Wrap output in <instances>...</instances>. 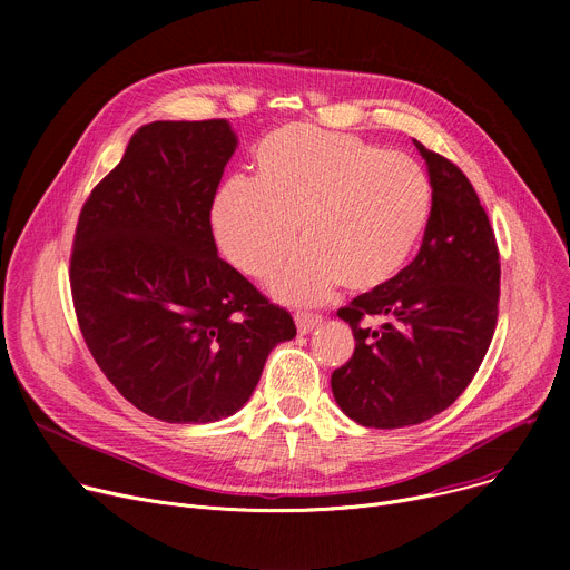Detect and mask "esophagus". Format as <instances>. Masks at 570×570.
Segmentation results:
<instances>
[{"label": "esophagus", "instance_id": "1", "mask_svg": "<svg viewBox=\"0 0 570 570\" xmlns=\"http://www.w3.org/2000/svg\"><path fill=\"white\" fill-rule=\"evenodd\" d=\"M321 321H323V318H321L318 314H303V312L295 314V325H297V333H301V335L312 333Z\"/></svg>", "mask_w": 570, "mask_h": 570}]
</instances>
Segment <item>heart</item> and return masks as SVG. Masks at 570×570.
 <instances>
[{"instance_id": "heart-1", "label": "heart", "mask_w": 570, "mask_h": 570, "mask_svg": "<svg viewBox=\"0 0 570 570\" xmlns=\"http://www.w3.org/2000/svg\"><path fill=\"white\" fill-rule=\"evenodd\" d=\"M256 177L219 189L213 228L222 254L249 277L269 279L284 303L314 305L340 284L363 293L391 284L421 247L432 219V183L406 155L309 125H288L256 145ZM298 228H294V224Z\"/></svg>"}]
</instances>
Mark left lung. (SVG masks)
I'll use <instances>...</instances> for the list:
<instances>
[{"mask_svg": "<svg viewBox=\"0 0 570 570\" xmlns=\"http://www.w3.org/2000/svg\"><path fill=\"white\" fill-rule=\"evenodd\" d=\"M413 142L434 196L421 252L391 284L337 312L355 351L333 372V395L351 421L376 430L451 406L481 367L499 316L501 263L485 207L451 159Z\"/></svg>", "mask_w": 570, "mask_h": 570, "instance_id": "8db88e82", "label": "left lung"}]
</instances>
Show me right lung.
Instances as JSON below:
<instances>
[{
  "instance_id": "1",
  "label": "right lung",
  "mask_w": 570,
  "mask_h": 570,
  "mask_svg": "<svg viewBox=\"0 0 570 570\" xmlns=\"http://www.w3.org/2000/svg\"><path fill=\"white\" fill-rule=\"evenodd\" d=\"M226 119L149 122L85 200L69 282L82 340L119 395L166 423L243 409L291 314L217 256L209 213Z\"/></svg>"
}]
</instances>
